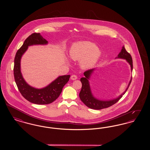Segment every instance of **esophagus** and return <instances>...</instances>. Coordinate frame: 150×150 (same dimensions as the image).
I'll list each match as a JSON object with an SVG mask.
<instances>
[{
  "label": "esophagus",
  "instance_id": "obj_1",
  "mask_svg": "<svg viewBox=\"0 0 150 150\" xmlns=\"http://www.w3.org/2000/svg\"><path fill=\"white\" fill-rule=\"evenodd\" d=\"M78 79L77 78V76L75 75H72L71 76V79L72 80H76Z\"/></svg>",
  "mask_w": 150,
  "mask_h": 150
}]
</instances>
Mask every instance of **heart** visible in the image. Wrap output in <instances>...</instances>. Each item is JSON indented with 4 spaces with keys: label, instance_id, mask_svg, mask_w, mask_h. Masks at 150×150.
Returning a JSON list of instances; mask_svg holds the SVG:
<instances>
[{
    "label": "heart",
    "instance_id": "obj_1",
    "mask_svg": "<svg viewBox=\"0 0 150 150\" xmlns=\"http://www.w3.org/2000/svg\"><path fill=\"white\" fill-rule=\"evenodd\" d=\"M69 56L75 61L81 60V66L84 69H89L96 64L100 56L98 47L88 41L78 42L72 45Z\"/></svg>",
    "mask_w": 150,
    "mask_h": 150
}]
</instances>
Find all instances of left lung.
I'll list each match as a JSON object with an SVG mask.
<instances>
[{"instance_id": "obj_1", "label": "left lung", "mask_w": 150, "mask_h": 150, "mask_svg": "<svg viewBox=\"0 0 150 150\" xmlns=\"http://www.w3.org/2000/svg\"><path fill=\"white\" fill-rule=\"evenodd\" d=\"M116 58H121V59H125L129 64H130L131 71H132L133 70L132 58L130 54L127 52V50H125L124 46L122 47L121 52L119 53V54L117 55V57H116ZM95 70L96 69H92L84 72V76L80 79V81L82 84V87H81V91L79 93V97L81 100L86 105L87 107L94 110H101V109L107 108L113 105L121 98L122 97V95H124L125 93L128 89L129 85L130 84V83L132 81V77L130 79V80L129 81L128 86L126 88L125 91L119 97L112 100H99L93 96V93L92 92L90 84H89V80L91 79L92 75L93 74V72L95 71Z\"/></svg>"}]
</instances>
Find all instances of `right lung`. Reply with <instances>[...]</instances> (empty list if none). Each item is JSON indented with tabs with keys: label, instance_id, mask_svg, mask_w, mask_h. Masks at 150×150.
<instances>
[{
	"label": "right lung",
	"instance_id": "right-lung-1",
	"mask_svg": "<svg viewBox=\"0 0 150 150\" xmlns=\"http://www.w3.org/2000/svg\"><path fill=\"white\" fill-rule=\"evenodd\" d=\"M48 42L40 33H33L25 40L21 47L17 50L14 58V80L22 96L29 102L37 105H47L53 102L59 96L62 88L68 82L70 75L59 76L48 86L42 88H36L30 86L23 78L21 70L22 56L29 46L47 45Z\"/></svg>",
	"mask_w": 150,
	"mask_h": 150
}]
</instances>
